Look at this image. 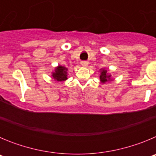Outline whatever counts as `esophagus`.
Returning a JSON list of instances; mask_svg holds the SVG:
<instances>
[{"label":"esophagus","instance_id":"34e87169","mask_svg":"<svg viewBox=\"0 0 156 156\" xmlns=\"http://www.w3.org/2000/svg\"><path fill=\"white\" fill-rule=\"evenodd\" d=\"M81 66L86 67V66H88V62H81Z\"/></svg>","mask_w":156,"mask_h":156}]
</instances>
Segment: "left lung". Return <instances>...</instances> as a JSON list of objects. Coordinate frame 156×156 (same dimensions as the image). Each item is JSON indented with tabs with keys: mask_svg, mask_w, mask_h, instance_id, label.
Instances as JSON below:
<instances>
[{
	"mask_svg": "<svg viewBox=\"0 0 156 156\" xmlns=\"http://www.w3.org/2000/svg\"><path fill=\"white\" fill-rule=\"evenodd\" d=\"M100 81L101 83H105L107 82H109V81L112 80V75L108 73L107 69L105 68H102L100 69Z\"/></svg>",
	"mask_w": 156,
	"mask_h": 156,
	"instance_id": "1",
	"label": "left lung"
}]
</instances>
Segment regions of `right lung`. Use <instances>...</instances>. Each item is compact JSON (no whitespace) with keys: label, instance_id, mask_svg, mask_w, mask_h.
<instances>
[{"label":"right lung","instance_id":"add662e5","mask_svg":"<svg viewBox=\"0 0 156 156\" xmlns=\"http://www.w3.org/2000/svg\"><path fill=\"white\" fill-rule=\"evenodd\" d=\"M51 76L57 82H62V81L66 80H68V68L58 65L52 71Z\"/></svg>","mask_w":156,"mask_h":156}]
</instances>
